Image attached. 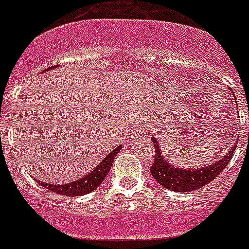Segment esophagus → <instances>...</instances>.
<instances>
[{
  "mask_svg": "<svg viewBox=\"0 0 249 249\" xmlns=\"http://www.w3.org/2000/svg\"><path fill=\"white\" fill-rule=\"evenodd\" d=\"M148 130H149V128H148L147 125H143V126H141L139 129H137V130L133 133V138H134L135 141H141V139H144L145 137H148Z\"/></svg>",
  "mask_w": 249,
  "mask_h": 249,
  "instance_id": "34e87169",
  "label": "esophagus"
}]
</instances>
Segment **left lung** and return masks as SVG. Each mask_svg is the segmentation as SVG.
<instances>
[{"label": "left lung", "instance_id": "8db88e82", "mask_svg": "<svg viewBox=\"0 0 249 249\" xmlns=\"http://www.w3.org/2000/svg\"><path fill=\"white\" fill-rule=\"evenodd\" d=\"M150 141L154 144V162L150 166V173L153 178L160 186L166 187L167 190L176 192H190L194 190L201 189L202 186L212 182L215 177H218L220 172L224 170L229 160H231L234 153L237 143H234L228 150V153L221 154L219 160H214L212 164L200 168H181L175 166L170 160L164 158L160 150L158 138L156 135L152 137Z\"/></svg>", "mask_w": 249, "mask_h": 249}]
</instances>
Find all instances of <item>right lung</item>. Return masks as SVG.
<instances>
[{"label":"right lung","instance_id":"obj_1","mask_svg":"<svg viewBox=\"0 0 249 249\" xmlns=\"http://www.w3.org/2000/svg\"><path fill=\"white\" fill-rule=\"evenodd\" d=\"M54 67L52 68H48L45 71L53 70ZM123 148V145H119L118 148H115L112 152L107 154V156L104 158V160L100 162L97 166L93 168L89 175L83 176L82 178H78L76 181L70 183H58V185H53V183H47L41 182L39 179H36L37 183L43 187H47L50 191L55 192L58 195H64V196H82L87 195L89 192H92L93 190H96L100 186V183L105 179L106 175L108 173L110 168H111V164L115 160V156L120 152V149Z\"/></svg>","mask_w":249,"mask_h":249}]
</instances>
